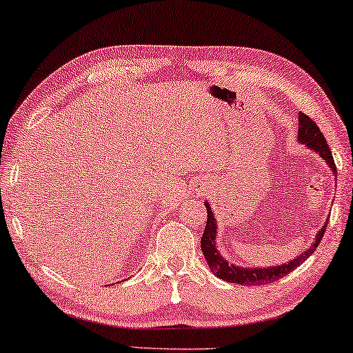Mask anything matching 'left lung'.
Wrapping results in <instances>:
<instances>
[{
  "mask_svg": "<svg viewBox=\"0 0 353 353\" xmlns=\"http://www.w3.org/2000/svg\"><path fill=\"white\" fill-rule=\"evenodd\" d=\"M299 141L305 143L308 148L320 154V156L325 159L327 165L331 167L332 173H337L334 159H332L331 149L327 146L325 137H323V133L320 132V128H318V125L303 112L299 114ZM205 207H207V223L201 238V249L205 255L207 263H209L212 273H214L215 276H219L220 279H225V281L228 283L243 284V286H260V284L278 281V279L286 276V274L291 273L292 270H296L302 262H305L308 255L313 254V250L318 248V244H320L323 236H325V230H326V225H325L320 233H318L315 244H313L310 249H307L302 255H299L297 259H294L292 262L279 265V267H270V268H241V267H236L233 263L226 262V260L220 255L219 250H216V245H215L216 223H215L214 215H212L209 204H205Z\"/></svg>",
  "mask_w": 353,
  "mask_h": 353,
  "instance_id": "obj_1",
  "label": "left lung"
}]
</instances>
